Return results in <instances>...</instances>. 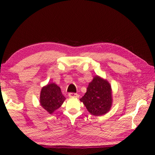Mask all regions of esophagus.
I'll list each match as a JSON object with an SVG mask.
<instances>
[{
    "instance_id": "1",
    "label": "esophagus",
    "mask_w": 155,
    "mask_h": 155,
    "mask_svg": "<svg viewBox=\"0 0 155 155\" xmlns=\"http://www.w3.org/2000/svg\"><path fill=\"white\" fill-rule=\"evenodd\" d=\"M68 96L69 97H79V94L74 93H70L68 94Z\"/></svg>"
}]
</instances>
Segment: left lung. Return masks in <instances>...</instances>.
I'll return each instance as SVG.
<instances>
[{
	"mask_svg": "<svg viewBox=\"0 0 155 155\" xmlns=\"http://www.w3.org/2000/svg\"><path fill=\"white\" fill-rule=\"evenodd\" d=\"M80 101L91 114L95 116L104 114L110 110L112 105L110 84L97 76L88 84L87 93Z\"/></svg>",
	"mask_w": 155,
	"mask_h": 155,
	"instance_id": "8db88e82",
	"label": "left lung"
}]
</instances>
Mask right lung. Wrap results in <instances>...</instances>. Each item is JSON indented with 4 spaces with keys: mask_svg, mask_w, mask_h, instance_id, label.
<instances>
[{
    "mask_svg": "<svg viewBox=\"0 0 155 155\" xmlns=\"http://www.w3.org/2000/svg\"><path fill=\"white\" fill-rule=\"evenodd\" d=\"M65 99L60 87L54 83L48 84L42 88L40 96L41 105L48 113L52 114L58 109Z\"/></svg>",
    "mask_w": 155,
    "mask_h": 155,
    "instance_id": "add662e5",
    "label": "right lung"
}]
</instances>
